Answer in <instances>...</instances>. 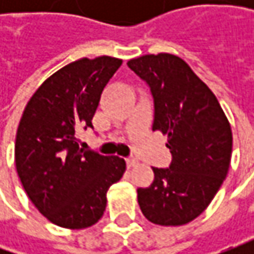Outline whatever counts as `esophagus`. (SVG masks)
I'll return each mask as SVG.
<instances>
[{"instance_id":"obj_1","label":"esophagus","mask_w":254,"mask_h":254,"mask_svg":"<svg viewBox=\"0 0 254 254\" xmlns=\"http://www.w3.org/2000/svg\"><path fill=\"white\" fill-rule=\"evenodd\" d=\"M126 162H127V167H128V168H132V167H135V165L138 164V161H137L135 158H127Z\"/></svg>"}]
</instances>
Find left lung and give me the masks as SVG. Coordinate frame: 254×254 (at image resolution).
I'll use <instances>...</instances> for the list:
<instances>
[{
  "label": "left lung",
  "mask_w": 254,
  "mask_h": 254,
  "mask_svg": "<svg viewBox=\"0 0 254 254\" xmlns=\"http://www.w3.org/2000/svg\"><path fill=\"white\" fill-rule=\"evenodd\" d=\"M154 97V131L167 135L170 168H152L154 181L138 188L147 219L182 226L208 208L228 175L232 128L216 96L184 59L171 54L144 55L127 62Z\"/></svg>",
  "instance_id": "obj_1"
}]
</instances>
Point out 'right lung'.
<instances>
[{
    "label": "right lung",
    "instance_id": "obj_1",
    "mask_svg": "<svg viewBox=\"0 0 254 254\" xmlns=\"http://www.w3.org/2000/svg\"><path fill=\"white\" fill-rule=\"evenodd\" d=\"M112 56L82 58L38 87L26 103L15 138V165L28 198L49 222L86 229L102 219L107 190L126 161L79 147L76 132L93 127L103 89L122 66Z\"/></svg>",
    "mask_w": 254,
    "mask_h": 254
}]
</instances>
